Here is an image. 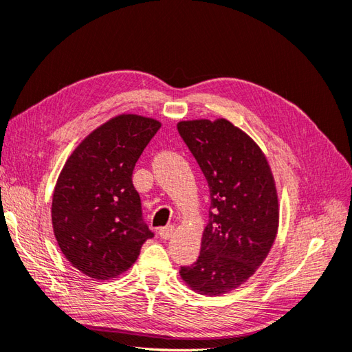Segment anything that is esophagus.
<instances>
[{
  "label": "esophagus",
  "mask_w": 352,
  "mask_h": 352,
  "mask_svg": "<svg viewBox=\"0 0 352 352\" xmlns=\"http://www.w3.org/2000/svg\"><path fill=\"white\" fill-rule=\"evenodd\" d=\"M158 235H160V238H162V239H170V238L175 235V226L168 225L166 228H162V229L158 230Z\"/></svg>",
  "instance_id": "1"
}]
</instances>
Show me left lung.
<instances>
[{
  "instance_id": "obj_1",
  "label": "left lung",
  "mask_w": 352,
  "mask_h": 352,
  "mask_svg": "<svg viewBox=\"0 0 352 352\" xmlns=\"http://www.w3.org/2000/svg\"><path fill=\"white\" fill-rule=\"evenodd\" d=\"M177 131L211 199L199 257L179 273L190 289L219 296L247 282L267 257L279 226L278 192L258 145L226 119L179 122Z\"/></svg>"
}]
</instances>
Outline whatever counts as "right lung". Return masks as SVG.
Returning a JSON list of instances; mask_svg holds the SVG:
<instances>
[{
  "instance_id": "add662e5",
  "label": "right lung",
  "mask_w": 352,
  "mask_h": 352,
  "mask_svg": "<svg viewBox=\"0 0 352 352\" xmlns=\"http://www.w3.org/2000/svg\"><path fill=\"white\" fill-rule=\"evenodd\" d=\"M162 123L120 114L78 145L52 195V229L61 252L83 274L109 280L136 261L154 233L132 184L138 158Z\"/></svg>"
}]
</instances>
